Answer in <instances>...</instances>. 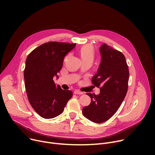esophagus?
Here are the masks:
<instances>
[{"instance_id": "esophagus-1", "label": "esophagus", "mask_w": 155, "mask_h": 155, "mask_svg": "<svg viewBox=\"0 0 155 155\" xmlns=\"http://www.w3.org/2000/svg\"><path fill=\"white\" fill-rule=\"evenodd\" d=\"M73 93H74V94H77V95H82V94H84L83 92H80V91H77V90L75 91L74 92H73Z\"/></svg>"}]
</instances>
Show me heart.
<instances>
[{
  "label": "heart",
  "mask_w": 155,
  "mask_h": 155,
  "mask_svg": "<svg viewBox=\"0 0 155 155\" xmlns=\"http://www.w3.org/2000/svg\"><path fill=\"white\" fill-rule=\"evenodd\" d=\"M79 55L82 61L91 60L93 61L95 58V51L91 45H85L79 50Z\"/></svg>",
  "instance_id": "1"
}]
</instances>
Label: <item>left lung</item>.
Instances as JSON below:
<instances>
[{
  "mask_svg": "<svg viewBox=\"0 0 155 155\" xmlns=\"http://www.w3.org/2000/svg\"><path fill=\"white\" fill-rule=\"evenodd\" d=\"M101 61L92 84L101 86L100 94L87 93L91 102L82 109L84 116L95 123L109 119L124 101L128 88L129 69L125 56L105 43L99 48Z\"/></svg>",
  "mask_w": 155,
  "mask_h": 155,
  "instance_id": "8db88e82",
  "label": "left lung"
}]
</instances>
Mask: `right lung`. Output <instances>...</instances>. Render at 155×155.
Segmentation results:
<instances>
[{
    "instance_id": "obj_1",
    "label": "right lung",
    "mask_w": 155,
    "mask_h": 155,
    "mask_svg": "<svg viewBox=\"0 0 155 155\" xmlns=\"http://www.w3.org/2000/svg\"><path fill=\"white\" fill-rule=\"evenodd\" d=\"M76 44L49 42L40 45L27 57L24 78L28 100L32 107L45 119H52L63 112L73 95L53 80L58 79L64 56Z\"/></svg>"
}]
</instances>
